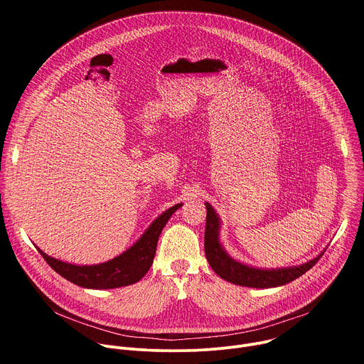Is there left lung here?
<instances>
[{"label": "left lung", "instance_id": "1", "mask_svg": "<svg viewBox=\"0 0 364 364\" xmlns=\"http://www.w3.org/2000/svg\"><path fill=\"white\" fill-rule=\"evenodd\" d=\"M207 216H205V232H204V252L207 262L212 267V269L225 281H229L236 285L242 287H252V288H272L285 285L302 274L313 268L323 256V253L309 262L294 267V268H284V269H256L247 265H243L235 259H232L219 242V218L213 207L205 203Z\"/></svg>", "mask_w": 364, "mask_h": 364}]
</instances>
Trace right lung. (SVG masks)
Returning a JSON list of instances; mask_svg holds the SVG:
<instances>
[{"label":"right lung","instance_id":"1","mask_svg":"<svg viewBox=\"0 0 364 364\" xmlns=\"http://www.w3.org/2000/svg\"><path fill=\"white\" fill-rule=\"evenodd\" d=\"M178 207H181V204L170 207V209L166 210L159 219H155L152 222V225L146 229V232L139 237V240L134 246H131L127 252L121 253L119 256L111 259V261L105 264L77 267L62 262L59 259L50 257L38 247L37 250L44 257V261L59 275L79 287L90 289H111L127 287L144 278V275L151 268L155 250H157L160 233Z\"/></svg>","mask_w":364,"mask_h":364}]
</instances>
